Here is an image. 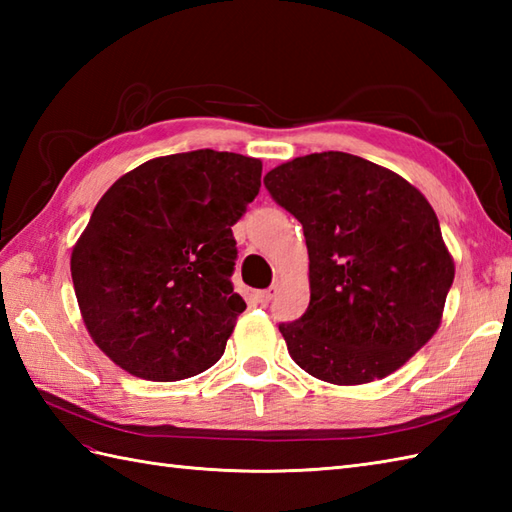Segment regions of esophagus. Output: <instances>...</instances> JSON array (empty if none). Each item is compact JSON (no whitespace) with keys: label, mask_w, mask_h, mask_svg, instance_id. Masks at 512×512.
<instances>
[{"label":"esophagus","mask_w":512,"mask_h":512,"mask_svg":"<svg viewBox=\"0 0 512 512\" xmlns=\"http://www.w3.org/2000/svg\"><path fill=\"white\" fill-rule=\"evenodd\" d=\"M275 297V286H270V288H266V290H259V292H255V299H257V303H262V306H266V303Z\"/></svg>","instance_id":"34e87169"}]
</instances>
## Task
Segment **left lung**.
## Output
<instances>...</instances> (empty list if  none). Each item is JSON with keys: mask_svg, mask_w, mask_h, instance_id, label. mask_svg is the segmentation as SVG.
Instances as JSON below:
<instances>
[{"mask_svg": "<svg viewBox=\"0 0 512 512\" xmlns=\"http://www.w3.org/2000/svg\"><path fill=\"white\" fill-rule=\"evenodd\" d=\"M264 184L301 222L310 257V306L279 323L292 361L332 385L396 372L438 332L455 277L427 198L343 151L284 162Z\"/></svg>", "mask_w": 512, "mask_h": 512, "instance_id": "8db88e82", "label": "left lung"}]
</instances>
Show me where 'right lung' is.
I'll list each match as a JSON object with an SVG mask.
<instances>
[{
  "instance_id": "1",
  "label": "right lung",
  "mask_w": 512,
  "mask_h": 512,
  "mask_svg": "<svg viewBox=\"0 0 512 512\" xmlns=\"http://www.w3.org/2000/svg\"><path fill=\"white\" fill-rule=\"evenodd\" d=\"M262 187V160L198 149L118 178L72 248L92 341L132 376L171 383L220 361L246 310L231 284V226Z\"/></svg>"
}]
</instances>
